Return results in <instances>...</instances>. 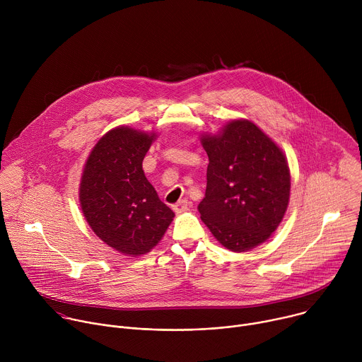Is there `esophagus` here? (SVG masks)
Instances as JSON below:
<instances>
[{
  "label": "esophagus",
  "mask_w": 362,
  "mask_h": 362,
  "mask_svg": "<svg viewBox=\"0 0 362 362\" xmlns=\"http://www.w3.org/2000/svg\"><path fill=\"white\" fill-rule=\"evenodd\" d=\"M189 204H190V202H189L187 199H182V200H179L177 203L173 204V211H175L176 214H180V212H183V211L187 209Z\"/></svg>",
  "instance_id": "esophagus-1"
}]
</instances>
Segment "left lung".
Returning a JSON list of instances; mask_svg holds the SVG:
<instances>
[{
    "mask_svg": "<svg viewBox=\"0 0 362 362\" xmlns=\"http://www.w3.org/2000/svg\"><path fill=\"white\" fill-rule=\"evenodd\" d=\"M209 165L200 219L225 247L246 252L276 230L289 203L291 173L282 150L249 120L202 136Z\"/></svg>",
    "mask_w": 362,
    "mask_h": 362,
    "instance_id": "8db88e82",
    "label": "left lung"
}]
</instances>
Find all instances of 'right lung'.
I'll list each match as a JSON object with an SVG mask.
<instances>
[{
    "label": "right lung",
    "instance_id": "obj_1",
    "mask_svg": "<svg viewBox=\"0 0 362 362\" xmlns=\"http://www.w3.org/2000/svg\"><path fill=\"white\" fill-rule=\"evenodd\" d=\"M156 134L126 126L103 136L86 162L80 206L93 232L117 252L139 256L163 238L175 214L146 179L143 159Z\"/></svg>",
    "mask_w": 362,
    "mask_h": 362
}]
</instances>
